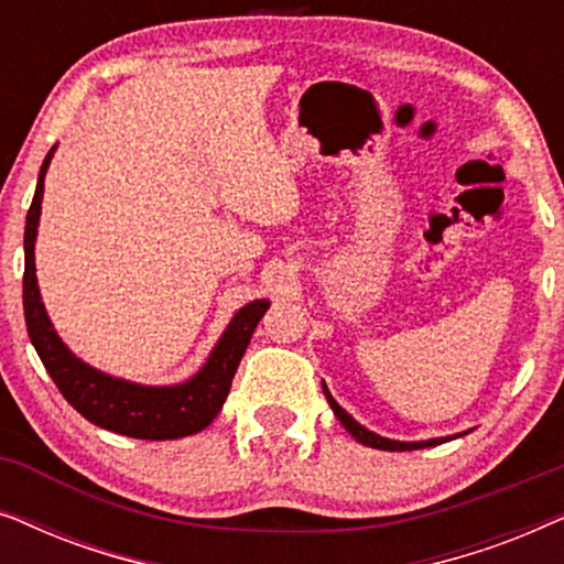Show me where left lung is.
Segmentation results:
<instances>
[{
	"label": "left lung",
	"instance_id": "obj_1",
	"mask_svg": "<svg viewBox=\"0 0 564 564\" xmlns=\"http://www.w3.org/2000/svg\"><path fill=\"white\" fill-rule=\"evenodd\" d=\"M323 392H326V400L330 403V408H334L336 419L344 423V429L349 431V434H351L354 438H357V442H361L365 446H372V449H384V452H411V449H426V446H436V444L446 442V438H429V442H415V444H408V442H390V438H382V436L372 434V431H367L365 426H359V423L354 421L351 415L346 413L344 408L338 405L334 398H330V392H328L326 384H323Z\"/></svg>",
	"mask_w": 564,
	"mask_h": 564
}]
</instances>
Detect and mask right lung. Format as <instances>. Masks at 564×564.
I'll return each mask as SVG.
<instances>
[{
    "label": "right lung",
    "instance_id": "add662e5",
    "mask_svg": "<svg viewBox=\"0 0 564 564\" xmlns=\"http://www.w3.org/2000/svg\"><path fill=\"white\" fill-rule=\"evenodd\" d=\"M53 153V149H51ZM51 153L45 156L33 205L25 220V274H22V305H25V323L30 341H33L37 357H41L45 372L56 382L68 403L79 411L84 419L99 429L115 431V434L151 438H182L203 431L226 403L230 382L241 357L249 346L253 328L259 326L261 315L267 313V300L249 303L236 313L230 326L215 346L207 365L192 377L189 382L174 384V388H141V384L115 380L97 369H91L66 349L64 341L53 330L45 307L41 303V290L35 280V234L37 218H41L43 199V176L48 169Z\"/></svg>",
    "mask_w": 564,
    "mask_h": 564
}]
</instances>
